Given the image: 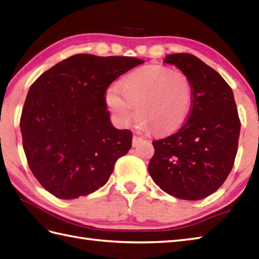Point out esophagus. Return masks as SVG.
Returning a JSON list of instances; mask_svg holds the SVG:
<instances>
[{"label": "esophagus", "mask_w": 259, "mask_h": 259, "mask_svg": "<svg viewBox=\"0 0 259 259\" xmlns=\"http://www.w3.org/2000/svg\"><path fill=\"white\" fill-rule=\"evenodd\" d=\"M143 141H144V140L142 139L141 137L134 136V139H132V147H138V146H140V144H141Z\"/></svg>", "instance_id": "34e87169"}]
</instances>
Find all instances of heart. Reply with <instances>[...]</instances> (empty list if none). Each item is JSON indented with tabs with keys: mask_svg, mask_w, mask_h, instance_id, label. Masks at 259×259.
<instances>
[{
	"mask_svg": "<svg viewBox=\"0 0 259 259\" xmlns=\"http://www.w3.org/2000/svg\"><path fill=\"white\" fill-rule=\"evenodd\" d=\"M105 102L115 121L125 127L138 113L143 130L167 134L188 120L193 87L184 71L166 66L147 65L125 76L120 87L106 90Z\"/></svg>",
	"mask_w": 259,
	"mask_h": 259,
	"instance_id": "b5f03b06",
	"label": "heart"
}]
</instances>
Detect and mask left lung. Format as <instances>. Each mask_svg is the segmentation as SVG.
I'll use <instances>...</instances> for the list:
<instances>
[{
  "instance_id": "8db88e82",
  "label": "left lung",
  "mask_w": 259,
  "mask_h": 259,
  "mask_svg": "<svg viewBox=\"0 0 259 259\" xmlns=\"http://www.w3.org/2000/svg\"><path fill=\"white\" fill-rule=\"evenodd\" d=\"M164 63L190 77L193 102L182 128L152 142L148 170L165 193L201 200L214 193L233 169L240 131L235 99L223 77L194 55L171 54Z\"/></svg>"
}]
</instances>
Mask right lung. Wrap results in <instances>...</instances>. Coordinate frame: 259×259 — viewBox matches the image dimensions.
Masks as SVG:
<instances>
[{"label": "right lung", "instance_id": "obj_1", "mask_svg": "<svg viewBox=\"0 0 259 259\" xmlns=\"http://www.w3.org/2000/svg\"><path fill=\"white\" fill-rule=\"evenodd\" d=\"M143 61L77 54L53 66L29 87L20 127L34 177L63 200L88 195L109 180L131 149L132 132L111 124L106 89Z\"/></svg>", "mask_w": 259, "mask_h": 259}]
</instances>
